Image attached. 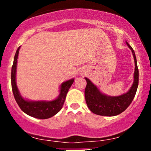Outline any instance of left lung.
Returning <instances> with one entry per match:
<instances>
[{
	"label": "left lung",
	"instance_id": "left-lung-1",
	"mask_svg": "<svg viewBox=\"0 0 151 151\" xmlns=\"http://www.w3.org/2000/svg\"><path fill=\"white\" fill-rule=\"evenodd\" d=\"M131 49L134 59V80L133 85L129 91L119 96H109L101 93L96 86H95L88 78L85 89V97L86 104L90 110L94 114L104 116H115L126 110L133 101L137 90L139 83V70L137 64L136 55L132 47L126 42Z\"/></svg>",
	"mask_w": 151,
	"mask_h": 151
}]
</instances>
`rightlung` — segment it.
<instances>
[{"mask_svg":"<svg viewBox=\"0 0 151 151\" xmlns=\"http://www.w3.org/2000/svg\"><path fill=\"white\" fill-rule=\"evenodd\" d=\"M20 47H18L16 53H15L14 63L12 68V88L14 96L17 103L19 105V108L23 111L25 113L33 118H39V119H47L54 116L57 114L63 107L66 99V94L68 89L74 83V79L66 81L62 83L60 85V95L56 99L51 101H30L24 99L21 96L18 88L16 85V69L17 63L18 54Z\"/></svg>","mask_w":151,"mask_h":151,"instance_id":"add662e5","label":"right lung"}]
</instances>
